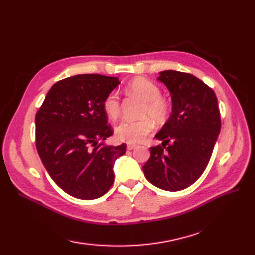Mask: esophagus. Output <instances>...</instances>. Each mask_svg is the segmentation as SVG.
I'll return each mask as SVG.
<instances>
[{
    "label": "esophagus",
    "instance_id": "obj_1",
    "mask_svg": "<svg viewBox=\"0 0 255 255\" xmlns=\"http://www.w3.org/2000/svg\"><path fill=\"white\" fill-rule=\"evenodd\" d=\"M127 148H128V150H134V149L137 148V145H136V144H133V143H128V144L127 145Z\"/></svg>",
    "mask_w": 255,
    "mask_h": 255
}]
</instances>
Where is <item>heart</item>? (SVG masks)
<instances>
[{
	"instance_id": "b5f03b06",
	"label": "heart",
	"mask_w": 255,
	"mask_h": 255,
	"mask_svg": "<svg viewBox=\"0 0 255 255\" xmlns=\"http://www.w3.org/2000/svg\"><path fill=\"white\" fill-rule=\"evenodd\" d=\"M128 90L144 102L142 116L145 117L138 120H121L115 127V134L121 141L139 142L154 128V122L150 117L157 122L166 121L171 112V104L166 98L161 97L160 88L155 83L143 78L130 81L128 84ZM102 107L104 113L111 119L117 118L120 113V101L117 92L111 91L104 98Z\"/></svg>"
}]
</instances>
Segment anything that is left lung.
<instances>
[{
	"mask_svg": "<svg viewBox=\"0 0 255 255\" xmlns=\"http://www.w3.org/2000/svg\"><path fill=\"white\" fill-rule=\"evenodd\" d=\"M157 81L170 92L172 112L155 135L161 145L151 146L142 170L154 186L179 191L194 184L210 161L221 128L218 100L212 88L189 73L161 71Z\"/></svg>",
	"mask_w": 255,
	"mask_h": 255,
	"instance_id": "8db88e82",
	"label": "left lung"
}]
</instances>
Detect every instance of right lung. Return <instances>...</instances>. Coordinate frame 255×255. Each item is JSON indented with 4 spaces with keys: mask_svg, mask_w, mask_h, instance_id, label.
<instances>
[{
    "mask_svg": "<svg viewBox=\"0 0 255 255\" xmlns=\"http://www.w3.org/2000/svg\"><path fill=\"white\" fill-rule=\"evenodd\" d=\"M119 84L118 78L101 74L70 76L53 85L36 114V148L42 164L74 198L105 195L115 181V161L127 151L126 143L103 142L114 130L102 103Z\"/></svg>",
    "mask_w": 255,
    "mask_h": 255,
    "instance_id": "obj_1",
    "label": "right lung"
}]
</instances>
